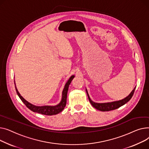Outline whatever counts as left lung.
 I'll list each match as a JSON object with an SVG mask.
<instances>
[{
    "label": "left lung",
    "mask_w": 149,
    "mask_h": 149,
    "mask_svg": "<svg viewBox=\"0 0 149 149\" xmlns=\"http://www.w3.org/2000/svg\"><path fill=\"white\" fill-rule=\"evenodd\" d=\"M135 88H136V86L134 88V90L131 91V93L128 95V96H127V97H125V99H123L120 100L113 101V102H107V103H95V102H93L90 97V95L88 94V91H87L86 88V92L87 95H88V97L89 99L90 102L94 108L97 109V110L101 111H111V110L116 109L120 108V107L124 105L125 104H126L127 102H128L133 96Z\"/></svg>",
    "instance_id": "left-lung-1"
}]
</instances>
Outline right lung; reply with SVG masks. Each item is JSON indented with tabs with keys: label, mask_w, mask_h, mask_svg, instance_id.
Wrapping results in <instances>:
<instances>
[{
	"label": "right lung",
	"mask_w": 149,
	"mask_h": 149,
	"mask_svg": "<svg viewBox=\"0 0 149 149\" xmlns=\"http://www.w3.org/2000/svg\"><path fill=\"white\" fill-rule=\"evenodd\" d=\"M74 77V75H72L68 79V80L66 82V84L64 85V88L63 90L62 93V98H61V102L56 104V105H44V106H36L34 105V104L31 103L30 102H28L26 100H25L21 94L18 91V90L17 89V87L15 85V82L14 80V84L15 87L17 95H19L20 99L22 100V101L24 103L25 105L30 110L34 112H37L39 113H41L43 115H46V116H53L56 115L63 111L64 109L65 105H66V102H67V92L68 90V87L70 84L71 82L73 79Z\"/></svg>",
	"instance_id": "right-lung-1"
}]
</instances>
